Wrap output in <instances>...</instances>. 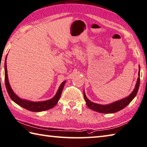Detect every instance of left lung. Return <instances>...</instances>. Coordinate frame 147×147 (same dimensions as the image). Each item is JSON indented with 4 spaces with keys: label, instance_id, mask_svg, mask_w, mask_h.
I'll list each match as a JSON object with an SVG mask.
<instances>
[{
    "label": "left lung",
    "instance_id": "left-lung-1",
    "mask_svg": "<svg viewBox=\"0 0 147 147\" xmlns=\"http://www.w3.org/2000/svg\"><path fill=\"white\" fill-rule=\"evenodd\" d=\"M138 78L137 80V83H136V86L134 89L133 92L131 93L128 97H125L124 99H122L119 100V101H115L112 103H110L109 105H99L97 103H94V102H92L91 101L87 98L85 94L84 90L83 91V95L84 98L85 100L86 103L87 107L89 109H90L94 111L99 112V113H104V114H111V113H115L117 112L119 110H122L125 108L127 105L130 103V102L132 101L133 99L136 97L137 93L138 92L139 87H140V66H139V72H138Z\"/></svg>",
    "mask_w": 147,
    "mask_h": 147
}]
</instances>
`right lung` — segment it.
Here are the masks:
<instances>
[{"label":"right lung","mask_w":147,"mask_h":147,"mask_svg":"<svg viewBox=\"0 0 147 147\" xmlns=\"http://www.w3.org/2000/svg\"><path fill=\"white\" fill-rule=\"evenodd\" d=\"M7 57V56H6ZM4 71H5V84H6V90L7 93H8L10 98L13 100L15 103L19 105V106L22 107L24 109H26L32 112H42L45 111L46 110H49L52 109L57 103L59 99H60L62 91H63V87L65 84L66 81H63V83L59 86L57 92L56 94L55 95L53 98H51L47 101H40V102H33L28 101V100L22 99L19 98L16 94H15L13 91L10 86V84L9 83L8 78H7V66H6V58L5 60V64H4Z\"/></svg>","instance_id":"1"}]
</instances>
